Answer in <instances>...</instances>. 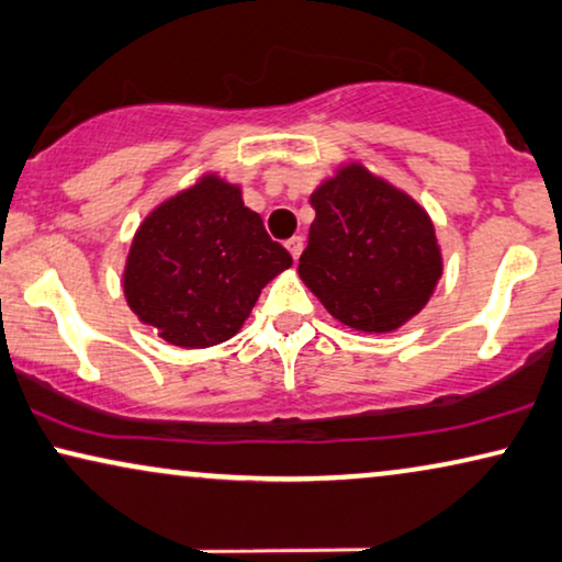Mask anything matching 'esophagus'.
<instances>
[{
    "mask_svg": "<svg viewBox=\"0 0 562 562\" xmlns=\"http://www.w3.org/2000/svg\"><path fill=\"white\" fill-rule=\"evenodd\" d=\"M286 250L291 252V258H299V255H302V250H304V239L299 237V235H294L291 239H286Z\"/></svg>",
    "mask_w": 562,
    "mask_h": 562,
    "instance_id": "obj_1",
    "label": "esophagus"
}]
</instances>
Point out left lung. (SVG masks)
<instances>
[{"mask_svg": "<svg viewBox=\"0 0 562 562\" xmlns=\"http://www.w3.org/2000/svg\"><path fill=\"white\" fill-rule=\"evenodd\" d=\"M310 203L315 222L299 276L335 319L390 333L424 310L441 276V250L411 195L348 165Z\"/></svg>", "mask_w": 562, "mask_h": 562, "instance_id": "1", "label": "left lung"}]
</instances>
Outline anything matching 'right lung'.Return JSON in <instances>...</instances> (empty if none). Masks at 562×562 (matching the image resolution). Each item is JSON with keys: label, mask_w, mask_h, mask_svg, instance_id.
<instances>
[{"label": "right lung", "mask_w": 562, "mask_h": 562, "mask_svg": "<svg viewBox=\"0 0 562 562\" xmlns=\"http://www.w3.org/2000/svg\"><path fill=\"white\" fill-rule=\"evenodd\" d=\"M289 266L286 247L268 237L239 188L206 175L144 218L123 291L134 315L167 344L209 348L243 327L260 289Z\"/></svg>", "instance_id": "1"}]
</instances>
